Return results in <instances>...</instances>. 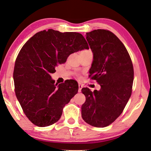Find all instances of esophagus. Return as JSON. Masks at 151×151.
I'll list each match as a JSON object with an SVG mask.
<instances>
[{
    "instance_id": "esophagus-1",
    "label": "esophagus",
    "mask_w": 151,
    "mask_h": 151,
    "mask_svg": "<svg viewBox=\"0 0 151 151\" xmlns=\"http://www.w3.org/2000/svg\"><path fill=\"white\" fill-rule=\"evenodd\" d=\"M83 85H81V84H79V90H78V91H79V93H81V89H82V88H83Z\"/></svg>"
}]
</instances>
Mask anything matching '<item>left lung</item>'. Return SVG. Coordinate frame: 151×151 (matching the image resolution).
Returning <instances> with one entry per match:
<instances>
[{
	"label": "left lung",
	"mask_w": 151,
	"mask_h": 151,
	"mask_svg": "<svg viewBox=\"0 0 151 151\" xmlns=\"http://www.w3.org/2000/svg\"><path fill=\"white\" fill-rule=\"evenodd\" d=\"M93 61L89 76L101 86L92 92L83 88L86 101L82 105L83 119L96 127L110 125L124 109L132 94L134 68L127 50L112 32L96 29L86 33Z\"/></svg>",
	"instance_id": "left-lung-1"
}]
</instances>
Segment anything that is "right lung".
<instances>
[{"label":"right lung","mask_w":151,"mask_h":151,"mask_svg":"<svg viewBox=\"0 0 151 151\" xmlns=\"http://www.w3.org/2000/svg\"><path fill=\"white\" fill-rule=\"evenodd\" d=\"M89 47L76 32L49 29L36 33L22 47L15 62V93L26 116L34 125L45 127L60 119L63 108L78 92L74 80L55 84L51 74L70 54Z\"/></svg>","instance_id":"add662e5"}]
</instances>
